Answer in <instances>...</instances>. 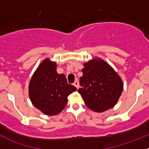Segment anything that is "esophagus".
Wrapping results in <instances>:
<instances>
[{"instance_id":"esophagus-1","label":"esophagus","mask_w":149,"mask_h":149,"mask_svg":"<svg viewBox=\"0 0 149 149\" xmlns=\"http://www.w3.org/2000/svg\"><path fill=\"white\" fill-rule=\"evenodd\" d=\"M73 84H74V86H76V88H77V89H78V88H79V82H78V81H77V80H76V81L74 82Z\"/></svg>"}]
</instances>
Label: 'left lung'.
<instances>
[{
    "mask_svg": "<svg viewBox=\"0 0 149 149\" xmlns=\"http://www.w3.org/2000/svg\"><path fill=\"white\" fill-rule=\"evenodd\" d=\"M78 89L86 107L95 112H104L115 106L123 90L118 74L102 60L84 64Z\"/></svg>",
    "mask_w": 149,
    "mask_h": 149,
    "instance_id": "1",
    "label": "left lung"
}]
</instances>
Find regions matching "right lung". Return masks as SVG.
Here are the masks:
<instances>
[{"label":"right lung","instance_id":"add662e5","mask_svg":"<svg viewBox=\"0 0 149 149\" xmlns=\"http://www.w3.org/2000/svg\"><path fill=\"white\" fill-rule=\"evenodd\" d=\"M77 90L68 84L63 74L56 72V64L46 59L34 72L29 84V95L33 104L43 113H60L68 102V96Z\"/></svg>","mask_w":149,"mask_h":149}]
</instances>
